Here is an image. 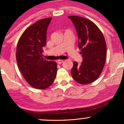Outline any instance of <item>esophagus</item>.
Wrapping results in <instances>:
<instances>
[{
	"label": "esophagus",
	"instance_id": "34e87169",
	"mask_svg": "<svg viewBox=\"0 0 124 124\" xmlns=\"http://www.w3.org/2000/svg\"><path fill=\"white\" fill-rule=\"evenodd\" d=\"M57 63H58L59 64H61L62 63V62H64V61L63 60H57Z\"/></svg>",
	"mask_w": 124,
	"mask_h": 124
}]
</instances>
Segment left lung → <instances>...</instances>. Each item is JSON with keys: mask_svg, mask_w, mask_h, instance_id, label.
<instances>
[{"mask_svg": "<svg viewBox=\"0 0 124 124\" xmlns=\"http://www.w3.org/2000/svg\"><path fill=\"white\" fill-rule=\"evenodd\" d=\"M78 37V47L83 62L80 65L73 62L71 70L72 77L82 85L91 84L101 75L107 57L104 37L99 28L89 19L77 16H69Z\"/></svg>", "mask_w": 124, "mask_h": 124, "instance_id": "obj_1", "label": "left lung"}]
</instances>
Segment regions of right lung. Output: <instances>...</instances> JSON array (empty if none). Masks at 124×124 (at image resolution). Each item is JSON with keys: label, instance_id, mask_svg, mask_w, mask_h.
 <instances>
[{"label": "right lung", "instance_id": "obj_1", "mask_svg": "<svg viewBox=\"0 0 124 124\" xmlns=\"http://www.w3.org/2000/svg\"><path fill=\"white\" fill-rule=\"evenodd\" d=\"M52 17L39 20L29 26L18 40L16 60L18 69L30 86L46 89L53 84L57 73V64L42 57L46 45V33Z\"/></svg>", "mask_w": 124, "mask_h": 124}]
</instances>
